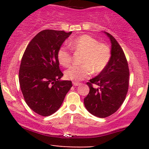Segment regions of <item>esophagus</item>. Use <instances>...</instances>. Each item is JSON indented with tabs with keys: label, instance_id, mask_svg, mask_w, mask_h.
<instances>
[{
	"label": "esophagus",
	"instance_id": "34e87169",
	"mask_svg": "<svg viewBox=\"0 0 149 149\" xmlns=\"http://www.w3.org/2000/svg\"><path fill=\"white\" fill-rule=\"evenodd\" d=\"M81 83H78V82H73V85L75 86H77L81 85Z\"/></svg>",
	"mask_w": 149,
	"mask_h": 149
}]
</instances>
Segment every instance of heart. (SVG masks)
I'll use <instances>...</instances> for the list:
<instances>
[{"label":"heart","mask_w":149,"mask_h":149,"mask_svg":"<svg viewBox=\"0 0 149 149\" xmlns=\"http://www.w3.org/2000/svg\"><path fill=\"white\" fill-rule=\"evenodd\" d=\"M68 45L76 52H82L81 65H73L65 71V77L73 81H80L88 77L91 71L101 73L109 63L111 58L110 48L106 44L99 43L98 40L88 34H83L68 42ZM59 63L68 67L72 62L71 54L63 47L57 52Z\"/></svg>","instance_id":"1"}]
</instances>
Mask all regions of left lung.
I'll list each match as a JSON object with an SVG mask.
<instances>
[{
	"instance_id": "1",
	"label": "left lung",
	"mask_w": 149,
	"mask_h": 149,
	"mask_svg": "<svg viewBox=\"0 0 149 149\" xmlns=\"http://www.w3.org/2000/svg\"><path fill=\"white\" fill-rule=\"evenodd\" d=\"M104 33L111 42L110 61L104 70L87 82L89 93L84 100L87 110L101 118L110 116L120 107L129 86L128 64L124 52L110 34Z\"/></svg>"
}]
</instances>
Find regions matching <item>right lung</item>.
Instances as JSON below:
<instances>
[{"mask_svg":"<svg viewBox=\"0 0 149 149\" xmlns=\"http://www.w3.org/2000/svg\"><path fill=\"white\" fill-rule=\"evenodd\" d=\"M71 31L46 29L29 43L22 57L19 79L27 105L42 116L55 113L72 86L71 81H62L57 52Z\"/></svg>","mask_w":149,"mask_h":149,"instance_id":"obj_1","label":"right lung"}]
</instances>
